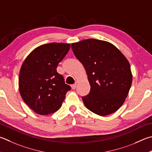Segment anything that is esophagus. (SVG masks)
Wrapping results in <instances>:
<instances>
[{
  "label": "esophagus",
  "instance_id": "obj_1",
  "mask_svg": "<svg viewBox=\"0 0 152 152\" xmlns=\"http://www.w3.org/2000/svg\"><path fill=\"white\" fill-rule=\"evenodd\" d=\"M71 87H72V90H75L76 88V84H72L71 86Z\"/></svg>",
  "mask_w": 152,
  "mask_h": 152
}]
</instances>
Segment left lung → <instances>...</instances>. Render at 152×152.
I'll list each match as a JSON object with an SVG mask.
<instances>
[{"label": "left lung", "mask_w": 152, "mask_h": 152, "mask_svg": "<svg viewBox=\"0 0 152 152\" xmlns=\"http://www.w3.org/2000/svg\"><path fill=\"white\" fill-rule=\"evenodd\" d=\"M71 48L84 66L91 86L89 94L82 97L85 106L102 116L117 111L132 82L126 58L112 44L94 38L72 43Z\"/></svg>", "instance_id": "8db88e82"}]
</instances>
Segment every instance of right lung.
Listing matches in <instances>:
<instances>
[{
  "label": "right lung",
  "mask_w": 152,
  "mask_h": 152,
  "mask_svg": "<svg viewBox=\"0 0 152 152\" xmlns=\"http://www.w3.org/2000/svg\"><path fill=\"white\" fill-rule=\"evenodd\" d=\"M70 48V45L65 43L41 45L31 52L22 65L18 80L21 97L38 114L56 112L71 89L56 71Z\"/></svg>",
  "instance_id": "obj_1"
}]
</instances>
